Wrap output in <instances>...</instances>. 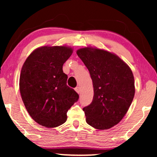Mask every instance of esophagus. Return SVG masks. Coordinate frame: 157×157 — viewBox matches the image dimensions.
<instances>
[{"instance_id":"esophagus-1","label":"esophagus","mask_w":157,"mask_h":157,"mask_svg":"<svg viewBox=\"0 0 157 157\" xmlns=\"http://www.w3.org/2000/svg\"><path fill=\"white\" fill-rule=\"evenodd\" d=\"M75 91H76L77 93L78 94H79L80 93V91H81V89H80V87H78V86H77V87H76L75 88Z\"/></svg>"}]
</instances>
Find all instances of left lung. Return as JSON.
I'll return each mask as SVG.
<instances>
[{
  "label": "left lung",
  "mask_w": 157,
  "mask_h": 157,
  "mask_svg": "<svg viewBox=\"0 0 157 157\" xmlns=\"http://www.w3.org/2000/svg\"><path fill=\"white\" fill-rule=\"evenodd\" d=\"M76 53L89 71L94 86L93 101L83 109L86 121L96 129H109L119 124L129 109L135 94L134 75L113 53L89 46Z\"/></svg>",
  "instance_id": "obj_1"
}]
</instances>
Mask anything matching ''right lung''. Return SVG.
I'll return each instance as SVG.
<instances>
[{
  "label": "right lung",
  "mask_w": 157,
  "mask_h": 157,
  "mask_svg": "<svg viewBox=\"0 0 157 157\" xmlns=\"http://www.w3.org/2000/svg\"><path fill=\"white\" fill-rule=\"evenodd\" d=\"M73 53L66 46H41L27 58L21 68L19 89L29 115L38 124L57 127L67 120V111L78 94L66 84L63 65Z\"/></svg>",
  "instance_id": "add662e5"
}]
</instances>
